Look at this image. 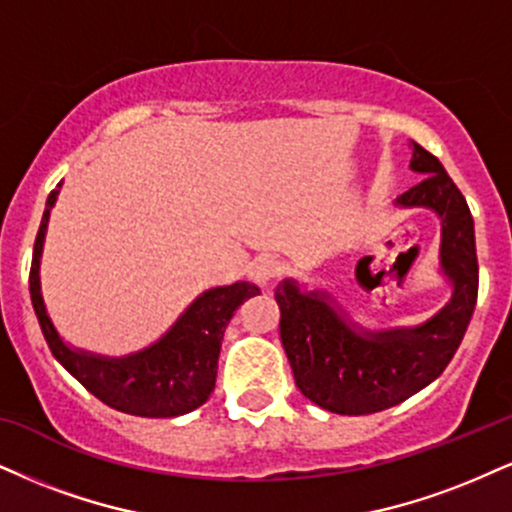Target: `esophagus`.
I'll use <instances>...</instances> for the list:
<instances>
[{
	"label": "esophagus",
	"mask_w": 512,
	"mask_h": 512,
	"mask_svg": "<svg viewBox=\"0 0 512 512\" xmlns=\"http://www.w3.org/2000/svg\"><path fill=\"white\" fill-rule=\"evenodd\" d=\"M277 273H280V263L270 256H258L249 266V277L256 282V285H268Z\"/></svg>",
	"instance_id": "esophagus-1"
}]
</instances>
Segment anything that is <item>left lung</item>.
Returning <instances> with one entry per match:
<instances>
[{"label":"left lung","instance_id":"obj_1","mask_svg":"<svg viewBox=\"0 0 512 512\" xmlns=\"http://www.w3.org/2000/svg\"><path fill=\"white\" fill-rule=\"evenodd\" d=\"M410 168L425 175L396 204L432 208L441 218V273L451 299L418 327L370 332L337 311L325 292H301L294 280L275 289L280 339L294 382L315 406L339 415L391 408L437 380L458 351L477 304L475 223L456 182L437 156L413 142Z\"/></svg>","mask_w":512,"mask_h":512}]
</instances>
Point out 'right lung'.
<instances>
[{
  "label": "right lung",
  "mask_w": 512,
  "mask_h": 512,
  "mask_svg": "<svg viewBox=\"0 0 512 512\" xmlns=\"http://www.w3.org/2000/svg\"><path fill=\"white\" fill-rule=\"evenodd\" d=\"M61 182L47 197L30 266V299L54 358L106 406L140 418H175L199 408L216 387L220 342L239 306L261 289L249 282L208 289L149 349L123 358L94 356L63 344L40 292V256Z\"/></svg>",
  "instance_id": "obj_1"
}]
</instances>
